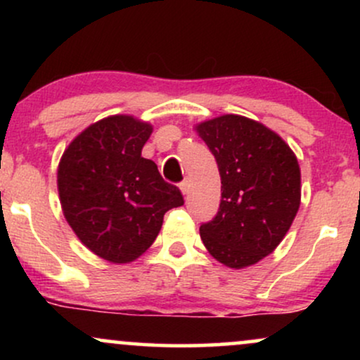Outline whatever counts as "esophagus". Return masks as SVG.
Wrapping results in <instances>:
<instances>
[{
	"mask_svg": "<svg viewBox=\"0 0 360 360\" xmlns=\"http://www.w3.org/2000/svg\"><path fill=\"white\" fill-rule=\"evenodd\" d=\"M179 188H181V193H183V194H188V191H189V181H188V179H184L183 183L179 184Z\"/></svg>",
	"mask_w": 360,
	"mask_h": 360,
	"instance_id": "1",
	"label": "esophagus"
}]
</instances>
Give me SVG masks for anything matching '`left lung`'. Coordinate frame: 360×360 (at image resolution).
<instances>
[{"label":"left lung","mask_w":360,"mask_h":360,"mask_svg":"<svg viewBox=\"0 0 360 360\" xmlns=\"http://www.w3.org/2000/svg\"><path fill=\"white\" fill-rule=\"evenodd\" d=\"M218 164L221 201L200 226L210 254L242 269L279 245L298 213L301 172L295 152L262 123L223 115L196 127Z\"/></svg>","instance_id":"left-lung-1"}]
</instances>
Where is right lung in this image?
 I'll list each match as a JSON object with an SVG mask.
<instances>
[{"instance_id": "1", "label": "right lung", "mask_w": 360, "mask_h": 360, "mask_svg": "<svg viewBox=\"0 0 360 360\" xmlns=\"http://www.w3.org/2000/svg\"><path fill=\"white\" fill-rule=\"evenodd\" d=\"M150 134V123L130 115L103 118L69 143L57 169L65 220L108 262L139 259L159 235L166 212L184 205L179 188L142 157Z\"/></svg>"}]
</instances>
